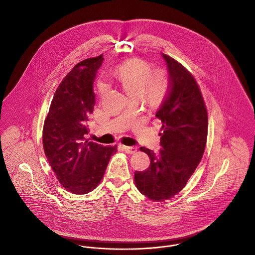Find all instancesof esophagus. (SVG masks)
Returning a JSON list of instances; mask_svg holds the SVG:
<instances>
[{
    "instance_id": "esophagus-1",
    "label": "esophagus",
    "mask_w": 255,
    "mask_h": 255,
    "mask_svg": "<svg viewBox=\"0 0 255 255\" xmlns=\"http://www.w3.org/2000/svg\"><path fill=\"white\" fill-rule=\"evenodd\" d=\"M122 147L126 151V153H128V154H133V153H135L137 151V148L134 147V146L123 145Z\"/></svg>"
}]
</instances>
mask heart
<instances>
[{
  "label": "heart",
  "instance_id": "obj_1",
  "mask_svg": "<svg viewBox=\"0 0 255 255\" xmlns=\"http://www.w3.org/2000/svg\"><path fill=\"white\" fill-rule=\"evenodd\" d=\"M114 75L131 98L143 96L148 102H155L164 90L162 77L152 75L151 68L140 60H130L120 65ZM108 90L109 84L105 80L98 82V92L101 97Z\"/></svg>",
  "mask_w": 255,
  "mask_h": 255
}]
</instances>
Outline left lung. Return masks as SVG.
I'll return each instance as SVG.
<instances>
[{"mask_svg": "<svg viewBox=\"0 0 255 255\" xmlns=\"http://www.w3.org/2000/svg\"><path fill=\"white\" fill-rule=\"evenodd\" d=\"M169 88L156 113L162 123L161 149L145 147L150 166L134 173L137 189L153 201H164L178 194L194 173L203 156L208 131L207 110L192 74L166 54Z\"/></svg>", "mask_w": 255, "mask_h": 255, "instance_id": "1", "label": "left lung"}]
</instances>
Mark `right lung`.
<instances>
[{
	"instance_id": "add662e5",
	"label": "right lung",
	"mask_w": 255,
	"mask_h": 255,
	"mask_svg": "<svg viewBox=\"0 0 255 255\" xmlns=\"http://www.w3.org/2000/svg\"><path fill=\"white\" fill-rule=\"evenodd\" d=\"M103 55L75 65L58 86L43 127V147L60 183L74 194H86L103 179L117 145L86 138L93 113V83Z\"/></svg>"
}]
</instances>
